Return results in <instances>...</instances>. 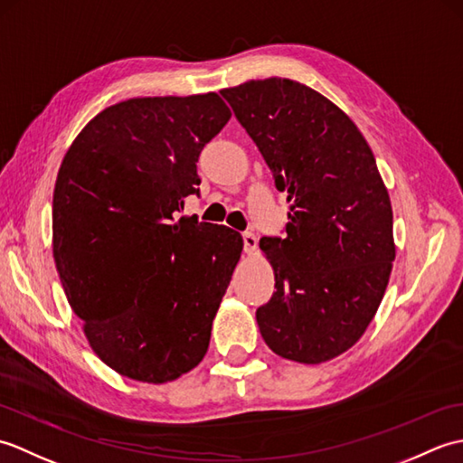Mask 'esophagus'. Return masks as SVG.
I'll return each instance as SVG.
<instances>
[{"label": "esophagus", "mask_w": 463, "mask_h": 463, "mask_svg": "<svg viewBox=\"0 0 463 463\" xmlns=\"http://www.w3.org/2000/svg\"><path fill=\"white\" fill-rule=\"evenodd\" d=\"M242 242H244V252H247V254H254V252L259 250V239H257V234L244 232V234H242Z\"/></svg>", "instance_id": "34e87169"}]
</instances>
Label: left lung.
<instances>
[{"instance_id": "obj_1", "label": "left lung", "mask_w": 463, "mask_h": 463, "mask_svg": "<svg viewBox=\"0 0 463 463\" xmlns=\"http://www.w3.org/2000/svg\"><path fill=\"white\" fill-rule=\"evenodd\" d=\"M221 95L290 203L287 239H260L277 288L257 310L262 338L287 360L336 358L366 332L396 259L373 153L340 107L298 81L270 77Z\"/></svg>"}]
</instances>
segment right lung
<instances>
[{
	"label": "right lung",
	"mask_w": 463,
	"mask_h": 463,
	"mask_svg": "<svg viewBox=\"0 0 463 463\" xmlns=\"http://www.w3.org/2000/svg\"><path fill=\"white\" fill-rule=\"evenodd\" d=\"M229 119L216 93L127 99L95 115L59 166V279L91 350L125 378L173 382L209 350L242 237L175 216Z\"/></svg>",
	"instance_id": "add662e5"
}]
</instances>
